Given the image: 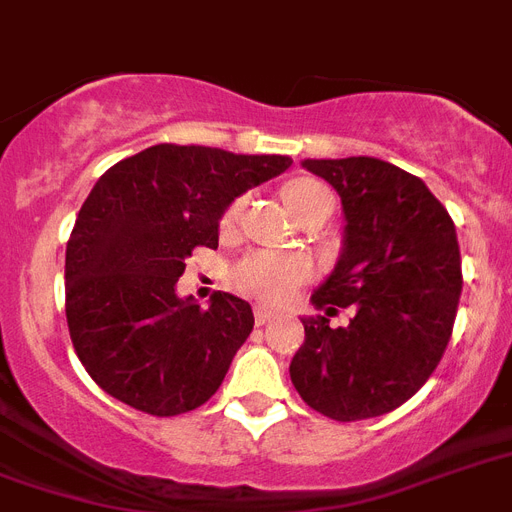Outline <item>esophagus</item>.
Segmentation results:
<instances>
[{
	"mask_svg": "<svg viewBox=\"0 0 512 512\" xmlns=\"http://www.w3.org/2000/svg\"><path fill=\"white\" fill-rule=\"evenodd\" d=\"M276 318V310H270V307H263V305H257L255 307V321L257 326H263V323L273 321Z\"/></svg>",
	"mask_w": 512,
	"mask_h": 512,
	"instance_id": "1",
	"label": "esophagus"
}]
</instances>
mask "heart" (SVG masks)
I'll return each mask as SVG.
<instances>
[{
  "label": "heart",
  "instance_id": "obj_1",
  "mask_svg": "<svg viewBox=\"0 0 512 512\" xmlns=\"http://www.w3.org/2000/svg\"><path fill=\"white\" fill-rule=\"evenodd\" d=\"M284 202L294 218L313 207H334V197L323 184L313 178H297L284 186ZM244 210V199H236L223 215V226H234ZM310 276V265L305 257L273 252V249H255L244 255L231 270V281L239 292L252 294L265 302H284L297 292V286Z\"/></svg>",
  "mask_w": 512,
  "mask_h": 512
}]
</instances>
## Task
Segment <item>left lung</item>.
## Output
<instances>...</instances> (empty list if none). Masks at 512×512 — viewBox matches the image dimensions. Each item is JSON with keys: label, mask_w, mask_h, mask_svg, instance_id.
<instances>
[{"label": "left lung", "mask_w": 512, "mask_h": 512, "mask_svg": "<svg viewBox=\"0 0 512 512\" xmlns=\"http://www.w3.org/2000/svg\"><path fill=\"white\" fill-rule=\"evenodd\" d=\"M342 197V255L302 318L289 373L299 397L334 421L376 418L407 402L442 360L463 273L455 223L421 178L376 157L302 160ZM356 307L331 329L336 306Z\"/></svg>", "instance_id": "obj_1"}]
</instances>
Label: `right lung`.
<instances>
[{
  "label": "right lung",
  "instance_id": "add662e5",
  "mask_svg": "<svg viewBox=\"0 0 512 512\" xmlns=\"http://www.w3.org/2000/svg\"><path fill=\"white\" fill-rule=\"evenodd\" d=\"M292 157L155 144L99 176L65 249V315L86 373L149 415L205 405L255 326L252 307L215 292L176 294L186 257L218 247L228 205Z\"/></svg>",
  "mask_w": 512,
  "mask_h": 512
}]
</instances>
